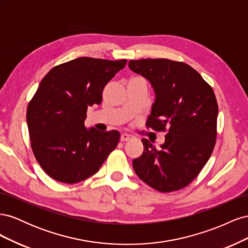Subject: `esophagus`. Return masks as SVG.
Listing matches in <instances>:
<instances>
[{
  "instance_id": "obj_1",
  "label": "esophagus",
  "mask_w": 248,
  "mask_h": 248,
  "mask_svg": "<svg viewBox=\"0 0 248 248\" xmlns=\"http://www.w3.org/2000/svg\"><path fill=\"white\" fill-rule=\"evenodd\" d=\"M130 139H131V136H130V134H127V133L121 134V138H120L121 141H127V140H130Z\"/></svg>"
}]
</instances>
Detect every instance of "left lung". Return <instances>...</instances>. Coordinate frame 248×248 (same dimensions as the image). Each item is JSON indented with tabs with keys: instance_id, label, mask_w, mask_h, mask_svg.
<instances>
[{
	"instance_id": "left-lung-1",
	"label": "left lung",
	"mask_w": 248,
	"mask_h": 248,
	"mask_svg": "<svg viewBox=\"0 0 248 248\" xmlns=\"http://www.w3.org/2000/svg\"><path fill=\"white\" fill-rule=\"evenodd\" d=\"M128 66L154 88L155 101L146 126L167 131L159 150L141 140L144 152L133 159L134 171L160 192L184 188L198 177L215 146L218 106L213 89L183 62L141 59L131 60Z\"/></svg>"
}]
</instances>
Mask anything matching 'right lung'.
<instances>
[{
  "mask_svg": "<svg viewBox=\"0 0 248 248\" xmlns=\"http://www.w3.org/2000/svg\"><path fill=\"white\" fill-rule=\"evenodd\" d=\"M126 63L81 57L55 66L41 80L29 102L27 123L33 153L50 178L67 184L86 180L117 147L119 131L87 129L85 120Z\"/></svg>",
  "mask_w": 248,
  "mask_h": 248,
  "instance_id": "right-lung-1",
  "label": "right lung"
}]
</instances>
